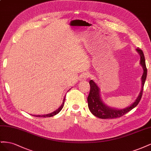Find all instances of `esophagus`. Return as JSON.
<instances>
[{
	"label": "esophagus",
	"instance_id": "esophagus-1",
	"mask_svg": "<svg viewBox=\"0 0 151 151\" xmlns=\"http://www.w3.org/2000/svg\"><path fill=\"white\" fill-rule=\"evenodd\" d=\"M89 77V74L88 73H84V74L81 76V80L82 81H85L87 79H88Z\"/></svg>",
	"mask_w": 151,
	"mask_h": 151
}]
</instances>
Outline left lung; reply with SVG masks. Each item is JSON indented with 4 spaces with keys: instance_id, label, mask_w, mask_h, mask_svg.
<instances>
[{
    "instance_id": "left-lung-1",
    "label": "left lung",
    "mask_w": 151,
    "mask_h": 151,
    "mask_svg": "<svg viewBox=\"0 0 151 151\" xmlns=\"http://www.w3.org/2000/svg\"><path fill=\"white\" fill-rule=\"evenodd\" d=\"M136 50L140 55V64L142 66L144 69V73L142 77V89L138 98H137L136 101L133 104L125 109H116L110 108L106 106L103 103L99 95V89L98 86L93 80H91L89 81L91 88L88 97V102L89 110L94 116L99 118H102V119H108V118L109 119H112V118H120L137 106V104L140 101L142 96L144 86L146 77H147V67H146L145 57L142 50L139 48H137Z\"/></svg>"
}]
</instances>
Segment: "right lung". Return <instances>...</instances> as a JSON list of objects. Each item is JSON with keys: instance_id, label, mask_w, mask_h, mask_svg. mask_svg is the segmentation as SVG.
Returning <instances> with one entry per match:
<instances>
[{"instance_id": "right-lung-1", "label": "right lung", "mask_w": 151, "mask_h": 151, "mask_svg": "<svg viewBox=\"0 0 151 151\" xmlns=\"http://www.w3.org/2000/svg\"><path fill=\"white\" fill-rule=\"evenodd\" d=\"M65 97L64 98V99H63V103L61 105V106L58 109H57L56 111H55L51 113L50 114H47V115H34V116H37V117H43V118H46V117H51V116H53L54 115H57V114H58L59 112H60L61 111V109H62L63 106V104H64V103H65Z\"/></svg>"}]
</instances>
